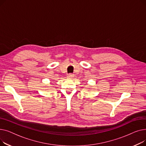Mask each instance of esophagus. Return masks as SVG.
<instances>
[{"label":"esophagus","instance_id":"esophagus-1","mask_svg":"<svg viewBox=\"0 0 146 146\" xmlns=\"http://www.w3.org/2000/svg\"><path fill=\"white\" fill-rule=\"evenodd\" d=\"M74 78V74H73L72 73H70L67 75V78L70 79V78Z\"/></svg>","mask_w":146,"mask_h":146}]
</instances>
